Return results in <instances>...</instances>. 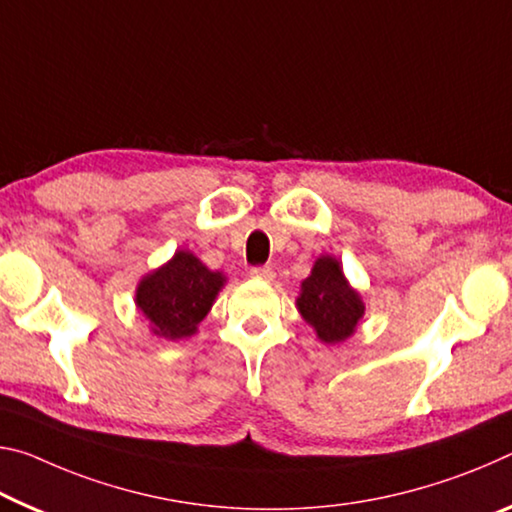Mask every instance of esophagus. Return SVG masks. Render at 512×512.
Instances as JSON below:
<instances>
[{
	"label": "esophagus",
	"mask_w": 512,
	"mask_h": 512,
	"mask_svg": "<svg viewBox=\"0 0 512 512\" xmlns=\"http://www.w3.org/2000/svg\"><path fill=\"white\" fill-rule=\"evenodd\" d=\"M250 275H253V278H257V280L271 282L275 278V271L271 269V266H253V269H250Z\"/></svg>",
	"instance_id": "obj_1"
}]
</instances>
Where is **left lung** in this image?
Wrapping results in <instances>:
<instances>
[{"label": "left lung", "instance_id": "8db88e82", "mask_svg": "<svg viewBox=\"0 0 512 512\" xmlns=\"http://www.w3.org/2000/svg\"><path fill=\"white\" fill-rule=\"evenodd\" d=\"M298 310L321 342L337 344L353 335L364 314V305L358 291L348 287L337 259L321 257L316 259L310 278L303 282Z\"/></svg>", "mask_w": 512, "mask_h": 512}]
</instances>
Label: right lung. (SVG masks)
Instances as JSON below:
<instances>
[{"mask_svg":"<svg viewBox=\"0 0 512 512\" xmlns=\"http://www.w3.org/2000/svg\"><path fill=\"white\" fill-rule=\"evenodd\" d=\"M221 287V273L209 271L200 259L180 250L166 266L143 278L136 305L152 321L154 335L182 339L196 332Z\"/></svg>","mask_w":512,"mask_h":512,"instance_id":"right-lung-1","label":"right lung"}]
</instances>
